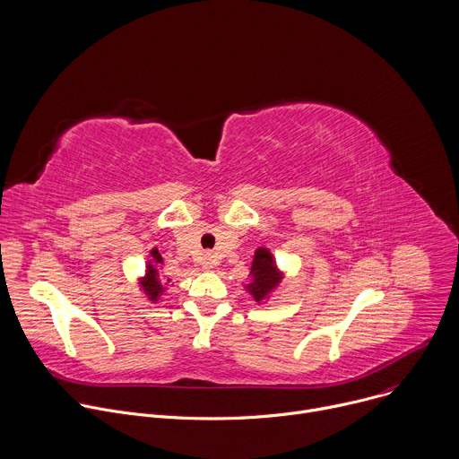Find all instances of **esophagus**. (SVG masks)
I'll use <instances>...</instances> for the list:
<instances>
[{
  "instance_id": "obj_1",
  "label": "esophagus",
  "mask_w": 459,
  "mask_h": 459,
  "mask_svg": "<svg viewBox=\"0 0 459 459\" xmlns=\"http://www.w3.org/2000/svg\"><path fill=\"white\" fill-rule=\"evenodd\" d=\"M214 264H216V259H214L212 254H205V255H204V267H205V269H212Z\"/></svg>"
}]
</instances>
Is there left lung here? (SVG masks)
Returning <instances> with one entry per match:
<instances>
[{"mask_svg": "<svg viewBox=\"0 0 459 459\" xmlns=\"http://www.w3.org/2000/svg\"><path fill=\"white\" fill-rule=\"evenodd\" d=\"M250 274L254 281L248 285L250 294L254 296L255 301H261L271 290L280 283V274L274 267V261L271 254L265 248H257L254 261H252V269Z\"/></svg>", "mask_w": 459, "mask_h": 459, "instance_id": "8db88e82", "label": "left lung"}]
</instances>
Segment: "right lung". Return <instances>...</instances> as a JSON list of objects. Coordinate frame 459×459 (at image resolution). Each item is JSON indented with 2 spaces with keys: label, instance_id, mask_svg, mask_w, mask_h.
<instances>
[{
  "label": "right lung",
  "instance_id": "right-lung-1",
  "mask_svg": "<svg viewBox=\"0 0 459 459\" xmlns=\"http://www.w3.org/2000/svg\"><path fill=\"white\" fill-rule=\"evenodd\" d=\"M151 255H152V264L149 261V265H147V276H145V280L142 281V287H143V290L149 294V298H151L152 301H156L158 296H160V292H163V285H161V281H160V278H158L156 267H158V264H163V259H161V255H160V252H158L156 248L151 252Z\"/></svg>",
  "mask_w": 459,
  "mask_h": 459
}]
</instances>
